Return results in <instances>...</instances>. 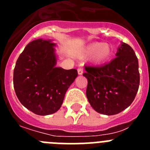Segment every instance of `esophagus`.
I'll use <instances>...</instances> for the list:
<instances>
[{
	"label": "esophagus",
	"mask_w": 150,
	"mask_h": 150,
	"mask_svg": "<svg viewBox=\"0 0 150 150\" xmlns=\"http://www.w3.org/2000/svg\"><path fill=\"white\" fill-rule=\"evenodd\" d=\"M77 71H78V74H79V75H82V74H83V68H81V67L78 68Z\"/></svg>",
	"instance_id": "34e87169"
}]
</instances>
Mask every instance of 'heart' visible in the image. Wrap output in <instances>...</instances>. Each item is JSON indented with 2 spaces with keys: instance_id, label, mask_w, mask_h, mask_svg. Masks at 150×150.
I'll use <instances>...</instances> for the list:
<instances>
[{
  "instance_id": "obj_1",
  "label": "heart",
  "mask_w": 150,
  "mask_h": 150,
  "mask_svg": "<svg viewBox=\"0 0 150 150\" xmlns=\"http://www.w3.org/2000/svg\"><path fill=\"white\" fill-rule=\"evenodd\" d=\"M95 54L94 62L97 64H102L107 62L112 55V47L110 45L102 42H98L86 46L79 56L81 58L91 56Z\"/></svg>"
}]
</instances>
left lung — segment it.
I'll use <instances>...</instances> for the list:
<instances>
[{"label": "left lung", "instance_id": "1", "mask_svg": "<svg viewBox=\"0 0 150 150\" xmlns=\"http://www.w3.org/2000/svg\"><path fill=\"white\" fill-rule=\"evenodd\" d=\"M116 57L98 67L85 66L83 76L88 80L86 97L96 112L115 115L131 105L138 91V60L133 49L125 43Z\"/></svg>", "mask_w": 150, "mask_h": 150}]
</instances>
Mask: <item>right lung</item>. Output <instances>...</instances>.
<instances>
[{
  "instance_id": "right-lung-1",
  "label": "right lung",
  "mask_w": 150,
  "mask_h": 150,
  "mask_svg": "<svg viewBox=\"0 0 150 150\" xmlns=\"http://www.w3.org/2000/svg\"><path fill=\"white\" fill-rule=\"evenodd\" d=\"M51 40L29 43L16 63L13 86L21 104L34 113L46 116L62 107L66 91L78 76L76 69L56 67Z\"/></svg>"
}]
</instances>
